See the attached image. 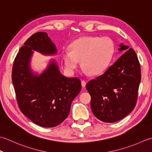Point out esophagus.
<instances>
[{"instance_id":"1","label":"esophagus","mask_w":152,"mask_h":152,"mask_svg":"<svg viewBox=\"0 0 152 152\" xmlns=\"http://www.w3.org/2000/svg\"><path fill=\"white\" fill-rule=\"evenodd\" d=\"M86 83L85 81V80H82V81H81V86H82V87L85 88V86H86Z\"/></svg>"}]
</instances>
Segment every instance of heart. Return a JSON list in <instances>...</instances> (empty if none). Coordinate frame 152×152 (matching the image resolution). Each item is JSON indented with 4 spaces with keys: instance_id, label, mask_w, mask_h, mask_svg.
Returning a JSON list of instances; mask_svg holds the SVG:
<instances>
[{
    "instance_id": "heart-1",
    "label": "heart",
    "mask_w": 152,
    "mask_h": 152,
    "mask_svg": "<svg viewBox=\"0 0 152 152\" xmlns=\"http://www.w3.org/2000/svg\"><path fill=\"white\" fill-rule=\"evenodd\" d=\"M113 53L114 45L110 38L86 36L71 45L70 51L63 53V60L65 66L71 72H75L81 60L86 72L98 75L106 71Z\"/></svg>"
}]
</instances>
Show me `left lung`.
Here are the masks:
<instances>
[{"label": "left lung", "mask_w": 152, "mask_h": 152, "mask_svg": "<svg viewBox=\"0 0 152 152\" xmlns=\"http://www.w3.org/2000/svg\"><path fill=\"white\" fill-rule=\"evenodd\" d=\"M123 43L118 50L123 54L112 66L86 85L91 96L94 116L106 123L123 119L134 109L141 80L140 66L137 54Z\"/></svg>", "instance_id": "1"}]
</instances>
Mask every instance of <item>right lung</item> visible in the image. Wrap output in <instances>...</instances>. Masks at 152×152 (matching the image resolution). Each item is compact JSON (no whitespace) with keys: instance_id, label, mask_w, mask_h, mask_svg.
I'll use <instances>...</instances> for the list:
<instances>
[{"instance_id":"add662e5","label":"right lung","mask_w":152,"mask_h":152,"mask_svg":"<svg viewBox=\"0 0 152 152\" xmlns=\"http://www.w3.org/2000/svg\"><path fill=\"white\" fill-rule=\"evenodd\" d=\"M19 51L12 79L21 111L43 127L60 125L69 115L72 102L81 90L80 79L64 76L54 59L41 73L32 69L34 52L50 56L57 54L54 43L45 32L33 34Z\"/></svg>"}]
</instances>
